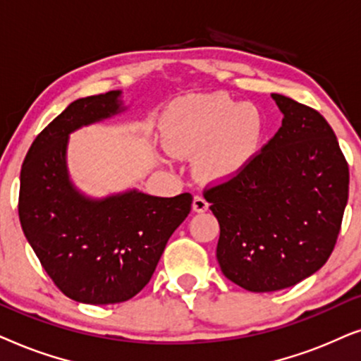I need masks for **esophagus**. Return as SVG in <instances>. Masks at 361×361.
<instances>
[{
	"label": "esophagus",
	"instance_id": "esophagus-1",
	"mask_svg": "<svg viewBox=\"0 0 361 361\" xmlns=\"http://www.w3.org/2000/svg\"><path fill=\"white\" fill-rule=\"evenodd\" d=\"M208 201H206L203 196L201 195H196L195 200H193V209L196 211V213H203V211L208 209Z\"/></svg>",
	"mask_w": 361,
	"mask_h": 361
}]
</instances>
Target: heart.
I'll list each match as a JSON object with an SVG mask.
<instances>
[{
  "instance_id": "1",
  "label": "heart",
  "mask_w": 361,
  "mask_h": 361,
  "mask_svg": "<svg viewBox=\"0 0 361 361\" xmlns=\"http://www.w3.org/2000/svg\"><path fill=\"white\" fill-rule=\"evenodd\" d=\"M257 107L234 102L224 94L195 95L171 105L163 118L168 148L176 155H198L204 176L236 175L251 161L262 140Z\"/></svg>"
}]
</instances>
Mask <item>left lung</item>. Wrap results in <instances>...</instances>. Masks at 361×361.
<instances>
[{
  "label": "left lung",
  "mask_w": 361,
  "mask_h": 361,
  "mask_svg": "<svg viewBox=\"0 0 361 361\" xmlns=\"http://www.w3.org/2000/svg\"><path fill=\"white\" fill-rule=\"evenodd\" d=\"M282 127L243 170L206 186L221 271L251 292L295 286L326 262L348 201V163L329 122L272 94Z\"/></svg>",
  "instance_id": "left-lung-1"
}]
</instances>
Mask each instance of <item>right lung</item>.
<instances>
[{"label":"right lung","instance_id":"add662e5","mask_svg":"<svg viewBox=\"0 0 361 361\" xmlns=\"http://www.w3.org/2000/svg\"><path fill=\"white\" fill-rule=\"evenodd\" d=\"M118 95L110 90L74 100L36 137L21 168L24 236L62 294L94 305L132 299L150 282L193 203L190 193L158 198L135 190L95 201L72 186L67 137L123 110Z\"/></svg>","mask_w":361,"mask_h":361}]
</instances>
